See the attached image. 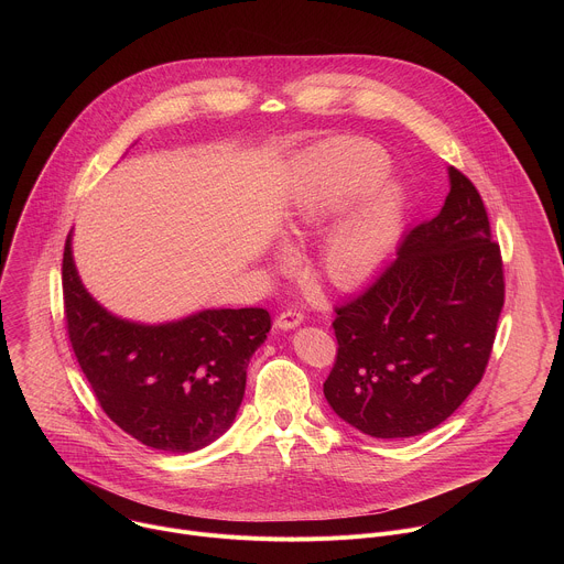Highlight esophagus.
Here are the masks:
<instances>
[{"instance_id": "34e87169", "label": "esophagus", "mask_w": 564, "mask_h": 564, "mask_svg": "<svg viewBox=\"0 0 564 564\" xmlns=\"http://www.w3.org/2000/svg\"><path fill=\"white\" fill-rule=\"evenodd\" d=\"M301 324H303V312H299V310H285L274 321V326L279 330H292V328H296Z\"/></svg>"}]
</instances>
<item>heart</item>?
<instances>
[{"instance_id":"heart-1","label":"heart","mask_w":564,"mask_h":564,"mask_svg":"<svg viewBox=\"0 0 564 564\" xmlns=\"http://www.w3.org/2000/svg\"><path fill=\"white\" fill-rule=\"evenodd\" d=\"M388 172L386 153L357 138H339L310 151L296 167L288 231L310 236L326 229ZM404 192L383 183L350 209L321 248V268L339 288L366 283L390 257L404 229Z\"/></svg>"}]
</instances>
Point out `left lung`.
I'll return each instance as SVG.
<instances>
[{"label": "left lung", "mask_w": 564, "mask_h": 564, "mask_svg": "<svg viewBox=\"0 0 564 564\" xmlns=\"http://www.w3.org/2000/svg\"><path fill=\"white\" fill-rule=\"evenodd\" d=\"M442 212L415 225L397 259L335 307L337 359L324 383L333 411L379 440L448 420L481 381L505 305L500 246L475 185L448 167Z\"/></svg>", "instance_id": "obj_1"}]
</instances>
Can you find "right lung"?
Segmentation results:
<instances>
[{
    "label": "right lung",
    "mask_w": 564,
    "mask_h": 564,
    "mask_svg": "<svg viewBox=\"0 0 564 564\" xmlns=\"http://www.w3.org/2000/svg\"><path fill=\"white\" fill-rule=\"evenodd\" d=\"M62 292L77 364L124 433L158 451L192 453L231 426L248 364L272 328L268 310H200L158 326L120 318L79 281L70 234Z\"/></svg>",
    "instance_id": "right-lung-1"
}]
</instances>
